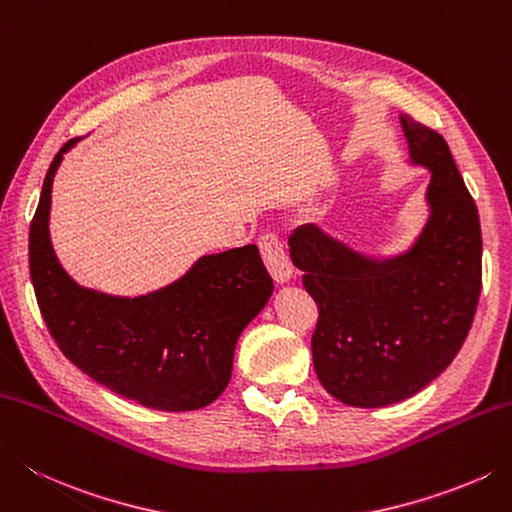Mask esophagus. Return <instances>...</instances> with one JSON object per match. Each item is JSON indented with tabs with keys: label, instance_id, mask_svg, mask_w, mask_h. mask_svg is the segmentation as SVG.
Returning <instances> with one entry per match:
<instances>
[{
	"label": "esophagus",
	"instance_id": "34e87169",
	"mask_svg": "<svg viewBox=\"0 0 512 512\" xmlns=\"http://www.w3.org/2000/svg\"><path fill=\"white\" fill-rule=\"evenodd\" d=\"M259 250H262L264 264L268 273L273 275L277 284H288L293 277V266H290L288 257L284 253V246L279 242V237L273 233H266L259 237Z\"/></svg>",
	"mask_w": 512,
	"mask_h": 512
}]
</instances>
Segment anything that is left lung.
Masks as SVG:
<instances>
[{
	"mask_svg": "<svg viewBox=\"0 0 512 512\" xmlns=\"http://www.w3.org/2000/svg\"><path fill=\"white\" fill-rule=\"evenodd\" d=\"M410 164L430 170L428 219L408 250L364 255L315 224L288 239L290 259L319 308L313 364L339 402L382 408L444 373L473 324L482 290L475 199L444 137L402 115Z\"/></svg>",
	"mask_w": 512,
	"mask_h": 512,
	"instance_id": "1",
	"label": "left lung"
}]
</instances>
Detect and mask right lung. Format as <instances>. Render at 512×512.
Instances as JSON below:
<instances>
[{
  "mask_svg": "<svg viewBox=\"0 0 512 512\" xmlns=\"http://www.w3.org/2000/svg\"><path fill=\"white\" fill-rule=\"evenodd\" d=\"M55 155L28 237L30 279L59 350L97 384L146 408L182 413L224 393L239 335L273 295V279L248 244L204 255L177 282L148 295L117 297L79 286L50 242Z\"/></svg>",
  "mask_w": 512,
  "mask_h": 512,
  "instance_id": "1",
  "label": "right lung"
}]
</instances>
